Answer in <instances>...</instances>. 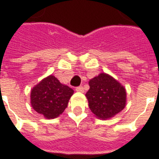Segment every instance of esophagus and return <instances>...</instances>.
I'll list each match as a JSON object with an SVG mask.
<instances>
[{
  "label": "esophagus",
  "mask_w": 159,
  "mask_h": 159,
  "mask_svg": "<svg viewBox=\"0 0 159 159\" xmlns=\"http://www.w3.org/2000/svg\"><path fill=\"white\" fill-rule=\"evenodd\" d=\"M76 90L77 91V92H81V93H83V92H84V89H83V86L76 87Z\"/></svg>",
  "instance_id": "1"
}]
</instances>
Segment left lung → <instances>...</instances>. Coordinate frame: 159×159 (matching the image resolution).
I'll return each mask as SVG.
<instances>
[{
    "instance_id": "8db88e82",
    "label": "left lung",
    "mask_w": 159,
    "mask_h": 159,
    "mask_svg": "<svg viewBox=\"0 0 159 159\" xmlns=\"http://www.w3.org/2000/svg\"><path fill=\"white\" fill-rule=\"evenodd\" d=\"M86 97L90 110L99 118L107 119L115 116L125 107V89L107 74L101 73L89 81Z\"/></svg>"
}]
</instances>
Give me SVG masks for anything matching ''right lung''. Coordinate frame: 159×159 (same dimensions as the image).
Wrapping results in <instances>:
<instances>
[{"label":"right lung","mask_w":159,"mask_h":159,"mask_svg":"<svg viewBox=\"0 0 159 159\" xmlns=\"http://www.w3.org/2000/svg\"><path fill=\"white\" fill-rule=\"evenodd\" d=\"M74 91L61 84L55 76H49L31 90L30 103L33 109L46 118H54L65 111Z\"/></svg>","instance_id":"obj_1"}]
</instances>
